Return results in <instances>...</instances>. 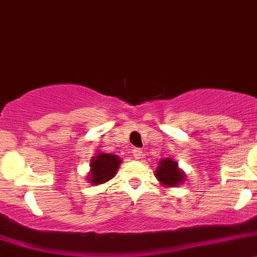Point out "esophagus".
<instances>
[{
  "label": "esophagus",
  "instance_id": "esophagus-1",
  "mask_svg": "<svg viewBox=\"0 0 257 257\" xmlns=\"http://www.w3.org/2000/svg\"><path fill=\"white\" fill-rule=\"evenodd\" d=\"M133 156L135 159H141V156H143V150H141V149L135 148L133 150Z\"/></svg>",
  "mask_w": 257,
  "mask_h": 257
}]
</instances>
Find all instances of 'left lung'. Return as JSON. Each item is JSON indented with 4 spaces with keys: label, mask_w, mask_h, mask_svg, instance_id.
I'll return each instance as SVG.
<instances>
[{
    "label": "left lung",
    "mask_w": 257,
    "mask_h": 257,
    "mask_svg": "<svg viewBox=\"0 0 257 257\" xmlns=\"http://www.w3.org/2000/svg\"><path fill=\"white\" fill-rule=\"evenodd\" d=\"M156 178L168 187H175L183 180V173L178 169V164L172 159L160 161V167L156 170Z\"/></svg>",
    "instance_id": "left-lung-1"
}]
</instances>
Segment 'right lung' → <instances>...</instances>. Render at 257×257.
<instances>
[{
    "label": "right lung",
    "mask_w": 257,
    "mask_h": 257,
    "mask_svg": "<svg viewBox=\"0 0 257 257\" xmlns=\"http://www.w3.org/2000/svg\"><path fill=\"white\" fill-rule=\"evenodd\" d=\"M121 160L113 154H98L96 158L90 160L89 182L93 184H102L108 182L114 177L116 170L118 169Z\"/></svg>",
    "instance_id": "obj_1"
}]
</instances>
